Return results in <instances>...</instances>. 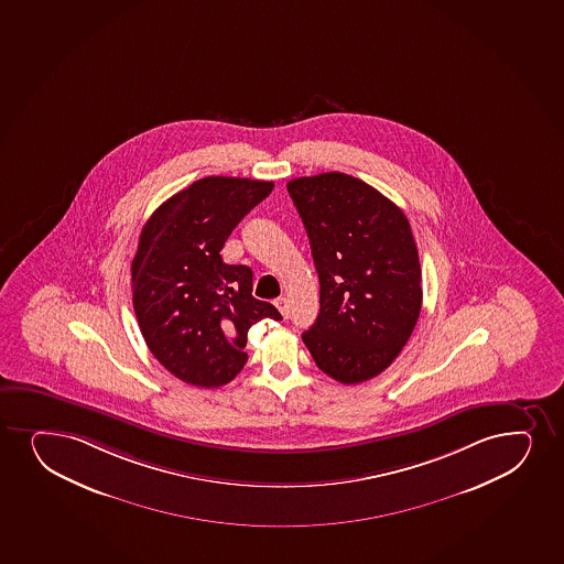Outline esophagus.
Listing matches in <instances>:
<instances>
[{
  "label": "esophagus",
  "mask_w": 564,
  "mask_h": 564,
  "mask_svg": "<svg viewBox=\"0 0 564 564\" xmlns=\"http://www.w3.org/2000/svg\"><path fill=\"white\" fill-rule=\"evenodd\" d=\"M274 305H276V308H279L282 316L288 317V299L279 297L274 301Z\"/></svg>",
  "instance_id": "obj_1"
}]
</instances>
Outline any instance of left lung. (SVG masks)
I'll return each mask as SVG.
<instances>
[{"instance_id": "left-lung-1", "label": "left lung", "mask_w": 564, "mask_h": 564, "mask_svg": "<svg viewBox=\"0 0 564 564\" xmlns=\"http://www.w3.org/2000/svg\"><path fill=\"white\" fill-rule=\"evenodd\" d=\"M311 239L319 314L303 343L340 383L388 369L420 317L421 267L409 220L378 189L344 173L288 182Z\"/></svg>"}]
</instances>
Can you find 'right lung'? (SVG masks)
<instances>
[{"instance_id": "1", "label": "right lung", "mask_w": 564, "mask_h": 564, "mask_svg": "<svg viewBox=\"0 0 564 564\" xmlns=\"http://www.w3.org/2000/svg\"><path fill=\"white\" fill-rule=\"evenodd\" d=\"M274 184L207 176L169 197L144 224L131 263L139 329L155 359L182 382L220 388L239 375L248 329L280 312L252 295V269L220 252Z\"/></svg>"}]
</instances>
